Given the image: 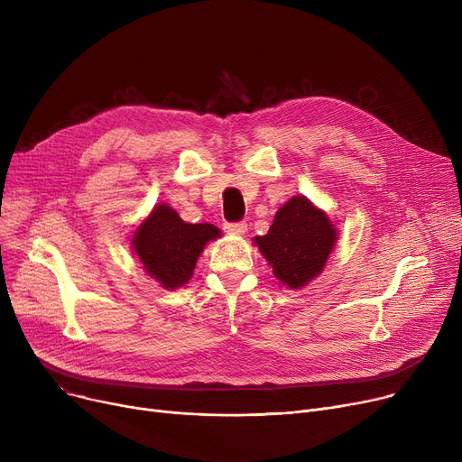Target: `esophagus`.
I'll list each match as a JSON object with an SVG mask.
<instances>
[{
    "label": "esophagus",
    "instance_id": "34e87169",
    "mask_svg": "<svg viewBox=\"0 0 462 462\" xmlns=\"http://www.w3.org/2000/svg\"><path fill=\"white\" fill-rule=\"evenodd\" d=\"M247 228H249L247 223H226L225 225V230L230 234H236V236H245Z\"/></svg>",
    "mask_w": 462,
    "mask_h": 462
}]
</instances>
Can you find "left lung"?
Masks as SVG:
<instances>
[{
	"mask_svg": "<svg viewBox=\"0 0 462 462\" xmlns=\"http://www.w3.org/2000/svg\"><path fill=\"white\" fill-rule=\"evenodd\" d=\"M337 239L338 230L329 215L300 194L279 208L270 232L256 236L253 244L279 284L300 290L324 272Z\"/></svg>",
	"mask_w": 462,
	"mask_h": 462,
	"instance_id": "1",
	"label": "left lung"
}]
</instances>
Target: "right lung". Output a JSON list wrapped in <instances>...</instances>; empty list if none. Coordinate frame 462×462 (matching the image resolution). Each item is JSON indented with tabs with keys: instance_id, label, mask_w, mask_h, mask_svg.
Here are the masks:
<instances>
[{
	"instance_id": "obj_1",
	"label": "right lung",
	"mask_w": 462,
	"mask_h": 462,
	"mask_svg": "<svg viewBox=\"0 0 462 462\" xmlns=\"http://www.w3.org/2000/svg\"><path fill=\"white\" fill-rule=\"evenodd\" d=\"M217 237L221 230L215 225L185 223L172 206L161 202L133 232L131 249L145 273L164 290H176L189 282L197 260Z\"/></svg>"
}]
</instances>
